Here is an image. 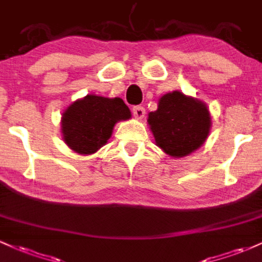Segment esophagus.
Returning a JSON list of instances; mask_svg holds the SVG:
<instances>
[{
  "mask_svg": "<svg viewBox=\"0 0 262 262\" xmlns=\"http://www.w3.org/2000/svg\"><path fill=\"white\" fill-rule=\"evenodd\" d=\"M132 111H133V114H134L135 118H138V119H141L144 116H145V110H144V107H141V106H134Z\"/></svg>",
  "mask_w": 262,
  "mask_h": 262,
  "instance_id": "obj_1",
  "label": "esophagus"
}]
</instances>
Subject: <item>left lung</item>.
Returning <instances> with one entry per match:
<instances>
[{
	"label": "left lung",
	"instance_id": "8db88e82",
	"mask_svg": "<svg viewBox=\"0 0 262 262\" xmlns=\"http://www.w3.org/2000/svg\"><path fill=\"white\" fill-rule=\"evenodd\" d=\"M148 124L159 148L172 158H183L202 146L212 122L204 102L173 91L159 100Z\"/></svg>",
	"mask_w": 262,
	"mask_h": 262
}]
</instances>
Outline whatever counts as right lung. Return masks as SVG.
Here are the masks:
<instances>
[{"instance_id": "obj_1", "label": "right lung", "mask_w": 262, "mask_h": 262, "mask_svg": "<svg viewBox=\"0 0 262 262\" xmlns=\"http://www.w3.org/2000/svg\"><path fill=\"white\" fill-rule=\"evenodd\" d=\"M130 117V111L122 98L87 95L71 103L62 113V139L75 152L93 154L106 145L116 123Z\"/></svg>"}]
</instances>
